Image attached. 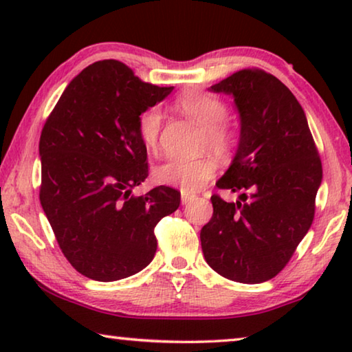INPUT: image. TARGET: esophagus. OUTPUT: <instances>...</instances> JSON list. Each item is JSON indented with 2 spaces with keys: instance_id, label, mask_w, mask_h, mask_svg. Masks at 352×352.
I'll use <instances>...</instances> for the list:
<instances>
[{
  "instance_id": "esophagus-1",
  "label": "esophagus",
  "mask_w": 352,
  "mask_h": 352,
  "mask_svg": "<svg viewBox=\"0 0 352 352\" xmlns=\"http://www.w3.org/2000/svg\"><path fill=\"white\" fill-rule=\"evenodd\" d=\"M190 200H194V195H192V194L182 192V205H188Z\"/></svg>"
}]
</instances>
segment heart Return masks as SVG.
<instances>
[{"label":"heart","instance_id":"obj_1","mask_svg":"<svg viewBox=\"0 0 352 352\" xmlns=\"http://www.w3.org/2000/svg\"><path fill=\"white\" fill-rule=\"evenodd\" d=\"M174 110L201 127L200 148H210L217 155L228 153L234 146V132L225 121L228 105L222 99L201 91H184L177 96ZM163 115L158 107H148L138 116V136L147 151H155L162 132ZM217 172L212 158L180 160L170 158L153 169L155 180L162 184L180 188L184 192H194L211 180Z\"/></svg>","mask_w":352,"mask_h":352}]
</instances>
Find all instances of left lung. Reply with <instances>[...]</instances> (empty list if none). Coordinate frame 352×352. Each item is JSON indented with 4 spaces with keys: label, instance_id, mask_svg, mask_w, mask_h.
<instances>
[{
    "label": "left lung",
    "instance_id": "left-lung-1",
    "mask_svg": "<svg viewBox=\"0 0 352 352\" xmlns=\"http://www.w3.org/2000/svg\"><path fill=\"white\" fill-rule=\"evenodd\" d=\"M210 90L231 94L241 116L239 147L216 186L243 194L231 204L212 195L201 250L226 279L269 281L287 265L312 225L323 178L317 146L305 110L275 76L247 68Z\"/></svg>",
    "mask_w": 352,
    "mask_h": 352
}]
</instances>
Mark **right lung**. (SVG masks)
<instances>
[{"instance_id":"1","label":"right lung","mask_w":352,"mask_h":352,"mask_svg":"<svg viewBox=\"0 0 352 352\" xmlns=\"http://www.w3.org/2000/svg\"><path fill=\"white\" fill-rule=\"evenodd\" d=\"M174 87L142 82L118 60L94 62L65 88L40 136V204L65 258L83 276L118 281L151 264L155 226L180 205L148 175L138 116Z\"/></svg>"}]
</instances>
